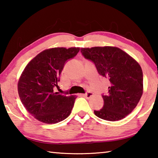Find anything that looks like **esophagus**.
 Returning <instances> with one entry per match:
<instances>
[{"label": "esophagus", "instance_id": "esophagus-1", "mask_svg": "<svg viewBox=\"0 0 158 158\" xmlns=\"http://www.w3.org/2000/svg\"><path fill=\"white\" fill-rule=\"evenodd\" d=\"M81 95L84 96L85 98H86L89 99V98L92 97V96L93 95V93H91V92H88V93H85V94H83V95Z\"/></svg>", "mask_w": 158, "mask_h": 158}]
</instances>
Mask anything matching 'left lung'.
<instances>
[{
  "mask_svg": "<svg viewBox=\"0 0 158 158\" xmlns=\"http://www.w3.org/2000/svg\"><path fill=\"white\" fill-rule=\"evenodd\" d=\"M81 53L111 84L107 94L102 95L103 107L95 110V114L109 121L124 118L136 107L143 93V73L139 64L118 47L81 48Z\"/></svg>",
  "mask_w": 158,
  "mask_h": 158,
  "instance_id": "8db88e82",
  "label": "left lung"
}]
</instances>
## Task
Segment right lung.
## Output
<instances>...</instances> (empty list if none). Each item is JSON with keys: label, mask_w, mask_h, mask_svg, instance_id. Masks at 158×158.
I'll list each match as a JSON object with an SVG mask.
<instances>
[{"label": "right lung", "mask_w": 158, "mask_h": 158, "mask_svg": "<svg viewBox=\"0 0 158 158\" xmlns=\"http://www.w3.org/2000/svg\"><path fill=\"white\" fill-rule=\"evenodd\" d=\"M80 48L56 47L37 54L26 66L18 81V93L26 110L37 121L57 123L71 113L76 96H65L54 92L61 72L68 60Z\"/></svg>", "instance_id": "1"}]
</instances>
